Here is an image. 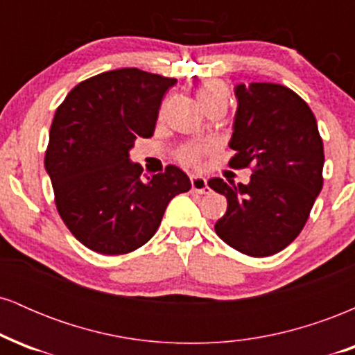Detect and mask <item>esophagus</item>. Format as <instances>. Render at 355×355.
Returning <instances> with one entry per match:
<instances>
[{"mask_svg": "<svg viewBox=\"0 0 355 355\" xmlns=\"http://www.w3.org/2000/svg\"><path fill=\"white\" fill-rule=\"evenodd\" d=\"M191 190L197 191V193H207L209 191V185H207V180L200 175H191Z\"/></svg>", "mask_w": 355, "mask_h": 355, "instance_id": "obj_1", "label": "esophagus"}]
</instances>
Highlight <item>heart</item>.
<instances>
[{"mask_svg": "<svg viewBox=\"0 0 355 355\" xmlns=\"http://www.w3.org/2000/svg\"><path fill=\"white\" fill-rule=\"evenodd\" d=\"M197 98L200 101L202 107H207L210 103H217V101H222V103H227L229 100V89H227L225 85L222 81L210 80L202 83L197 89ZM210 150L209 145H187L183 148L178 150V160L180 164L187 166H198L200 165L202 157Z\"/></svg>", "mask_w": 355, "mask_h": 355, "instance_id": "b5f03b06", "label": "heart"}]
</instances>
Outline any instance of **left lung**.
I'll return each mask as SVG.
<instances>
[{
	"instance_id": "obj_1",
	"label": "left lung",
	"mask_w": 355,
	"mask_h": 355,
	"mask_svg": "<svg viewBox=\"0 0 355 355\" xmlns=\"http://www.w3.org/2000/svg\"><path fill=\"white\" fill-rule=\"evenodd\" d=\"M235 96L229 165L254 173L247 185L209 182L229 203L215 232L242 254L268 257L294 242L307 222L324 185V145L312 110L291 88L237 85Z\"/></svg>"
}]
</instances>
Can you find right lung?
Wrapping results in <instances>:
<instances>
[{
    "instance_id": "obj_1",
    "label": "right lung",
    "mask_w": 355,
    "mask_h": 355,
    "mask_svg": "<svg viewBox=\"0 0 355 355\" xmlns=\"http://www.w3.org/2000/svg\"><path fill=\"white\" fill-rule=\"evenodd\" d=\"M175 83L138 68L105 71L76 85L56 108L44 168L61 220L89 250L121 255L145 245L168 202L190 190L177 166L146 177L128 155L138 137L153 135Z\"/></svg>"
}]
</instances>
